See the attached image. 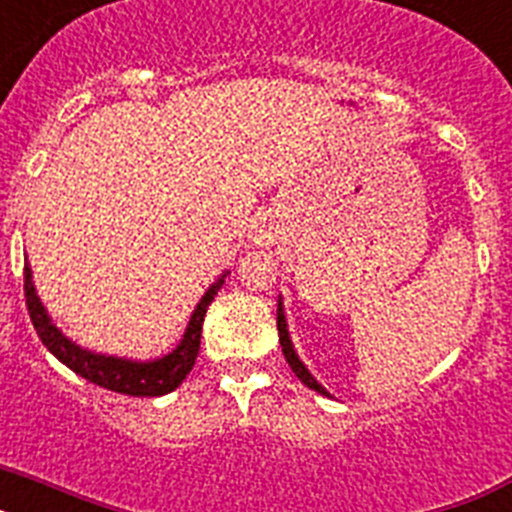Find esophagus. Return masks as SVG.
<instances>
[{"mask_svg": "<svg viewBox=\"0 0 512 512\" xmlns=\"http://www.w3.org/2000/svg\"><path fill=\"white\" fill-rule=\"evenodd\" d=\"M253 235H256V243H271L274 241V228H271V223L261 220L256 230H253Z\"/></svg>", "mask_w": 512, "mask_h": 512, "instance_id": "esophagus-1", "label": "esophagus"}]
</instances>
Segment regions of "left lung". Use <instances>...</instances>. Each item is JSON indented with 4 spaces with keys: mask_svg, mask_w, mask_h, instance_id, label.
Here are the masks:
<instances>
[{
    "mask_svg": "<svg viewBox=\"0 0 512 512\" xmlns=\"http://www.w3.org/2000/svg\"><path fill=\"white\" fill-rule=\"evenodd\" d=\"M277 330H279V343H282V354H284V359H287V364L292 366V372L297 374V377L302 379V382L307 384V387H310V390H315V392H320V395H328V392L323 390V387H320L318 382H315V379H312V374L307 372L305 369V364H302L300 359H297V354H295V348H292V341H289V333H287V323H284V312H282V302H279V310H277Z\"/></svg>",
    "mask_w": 512,
    "mask_h": 512,
    "instance_id": "8db88e82",
    "label": "left lung"
}]
</instances>
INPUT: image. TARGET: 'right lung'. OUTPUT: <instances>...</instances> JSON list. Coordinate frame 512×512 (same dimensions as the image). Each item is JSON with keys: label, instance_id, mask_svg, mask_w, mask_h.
<instances>
[{"label": "right lung", "instance_id": "1", "mask_svg": "<svg viewBox=\"0 0 512 512\" xmlns=\"http://www.w3.org/2000/svg\"><path fill=\"white\" fill-rule=\"evenodd\" d=\"M223 282L225 279H217V282L207 289V295L202 297V302L197 305V310H194L187 333H184L182 343L176 346V351H171V354L164 356V359L148 361V364L115 359V356L89 354V351L79 348L76 343H71L66 336H61V330L51 323L48 312L43 310L38 295H35L33 279H30V269H27V264H25V302H27V312H30V320H33L43 346L48 348L58 361H63V364L69 366L71 372L89 379V382L99 384V387H104V390L120 392V395L158 397L176 390V387L184 382V377L192 372L194 359H197V354H200V338H202V323H205V312L207 307H210V302L215 300L217 289L223 287Z\"/></svg>", "mask_w": 512, "mask_h": 512}]
</instances>
